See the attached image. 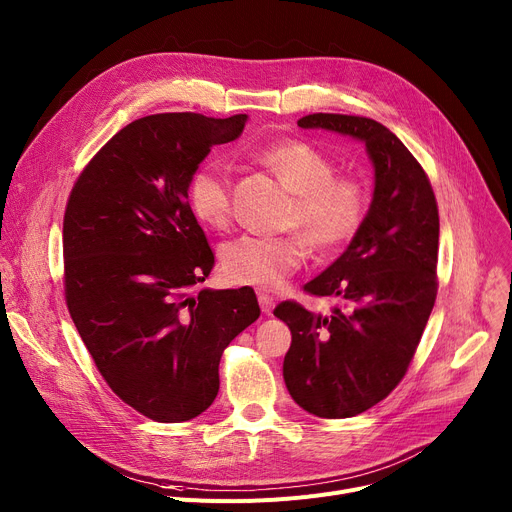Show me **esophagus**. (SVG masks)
<instances>
[{
    "label": "esophagus",
    "instance_id": "obj_1",
    "mask_svg": "<svg viewBox=\"0 0 512 512\" xmlns=\"http://www.w3.org/2000/svg\"><path fill=\"white\" fill-rule=\"evenodd\" d=\"M258 304H260L264 314H270L275 308V297L268 295V293H258Z\"/></svg>",
    "mask_w": 512,
    "mask_h": 512
}]
</instances>
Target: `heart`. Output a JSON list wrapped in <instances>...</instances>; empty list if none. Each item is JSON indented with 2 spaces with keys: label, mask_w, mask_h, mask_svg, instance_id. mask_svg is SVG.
Instances as JSON below:
<instances>
[{
  "label": "heart",
  "mask_w": 512,
  "mask_h": 512,
  "mask_svg": "<svg viewBox=\"0 0 512 512\" xmlns=\"http://www.w3.org/2000/svg\"><path fill=\"white\" fill-rule=\"evenodd\" d=\"M258 159L295 194L285 227L297 231L233 239L223 250V270L237 285L277 289L306 262L310 246L328 254L351 242L366 223L370 192L359 177L335 175L333 159L306 140H277L260 148ZM231 194V175L219 163H206L190 175V210L208 227H229Z\"/></svg>",
  "instance_id": "obj_1"
}]
</instances>
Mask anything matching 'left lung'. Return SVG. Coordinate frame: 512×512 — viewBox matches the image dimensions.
Instances as JSON below:
<instances>
[{
    "instance_id": "1",
    "label": "left lung",
    "mask_w": 512,
    "mask_h": 512,
    "mask_svg": "<svg viewBox=\"0 0 512 512\" xmlns=\"http://www.w3.org/2000/svg\"><path fill=\"white\" fill-rule=\"evenodd\" d=\"M297 126L366 142L376 173L366 223L304 285L341 304L328 314L291 299L275 308L291 330L283 378L293 401L318 417H353L393 393L424 335L438 293V204L424 167L374 119L312 113Z\"/></svg>"
}]
</instances>
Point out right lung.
Listing matches in <instances>:
<instances>
[{
	"instance_id": "right-lung-1",
	"label": "right lung",
	"mask_w": 512,
	"mask_h": 512,
	"mask_svg": "<svg viewBox=\"0 0 512 512\" xmlns=\"http://www.w3.org/2000/svg\"><path fill=\"white\" fill-rule=\"evenodd\" d=\"M246 119L140 117L88 161L66 204L70 316L113 393L155 422L210 407L225 347L260 316L252 287L196 291L215 254L188 204L190 175Z\"/></svg>"
}]
</instances>
